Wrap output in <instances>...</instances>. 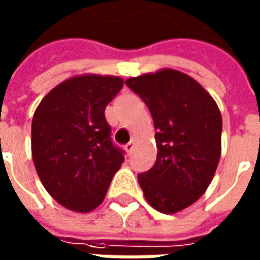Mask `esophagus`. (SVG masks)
Listing matches in <instances>:
<instances>
[{
  "mask_svg": "<svg viewBox=\"0 0 260 260\" xmlns=\"http://www.w3.org/2000/svg\"><path fill=\"white\" fill-rule=\"evenodd\" d=\"M134 148H135V142L134 141H131V142H128V144L125 145V149H126V152L131 153L132 151H134Z\"/></svg>",
  "mask_w": 260,
  "mask_h": 260,
  "instance_id": "esophagus-1",
  "label": "esophagus"
}]
</instances>
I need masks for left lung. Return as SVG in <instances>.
<instances>
[{"label": "left lung", "mask_w": 260, "mask_h": 260, "mask_svg": "<svg viewBox=\"0 0 260 260\" xmlns=\"http://www.w3.org/2000/svg\"><path fill=\"white\" fill-rule=\"evenodd\" d=\"M125 84L149 108L156 129V160L138 175V182L152 208L176 213L197 202L215 175L220 111L201 84L176 70L139 75Z\"/></svg>", "instance_id": "8db88e82"}]
</instances>
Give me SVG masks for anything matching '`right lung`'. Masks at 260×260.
Instances as JSON below:
<instances>
[{
  "label": "right lung",
  "mask_w": 260,
  "mask_h": 260,
  "mask_svg": "<svg viewBox=\"0 0 260 260\" xmlns=\"http://www.w3.org/2000/svg\"><path fill=\"white\" fill-rule=\"evenodd\" d=\"M123 79L78 75L51 89L32 118L31 151L37 174L58 204L75 212L100 206L123 162L111 139L105 108Z\"/></svg>",
  "instance_id": "right-lung-1"
}]
</instances>
